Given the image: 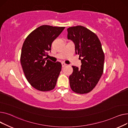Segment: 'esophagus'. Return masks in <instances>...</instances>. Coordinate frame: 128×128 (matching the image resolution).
<instances>
[{"label": "esophagus", "instance_id": "34e87169", "mask_svg": "<svg viewBox=\"0 0 128 128\" xmlns=\"http://www.w3.org/2000/svg\"><path fill=\"white\" fill-rule=\"evenodd\" d=\"M62 67H64V66L66 65V64L64 63V62H62Z\"/></svg>", "mask_w": 128, "mask_h": 128}]
</instances>
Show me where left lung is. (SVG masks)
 <instances>
[{"label":"left lung","mask_w":128,"mask_h":128,"mask_svg":"<svg viewBox=\"0 0 128 128\" xmlns=\"http://www.w3.org/2000/svg\"><path fill=\"white\" fill-rule=\"evenodd\" d=\"M67 31L68 39L74 43L82 63L80 68L72 66L70 87L76 93L87 94L95 87L103 74L104 54L101 43L94 33L84 26L69 27Z\"/></svg>","instance_id":"1"}]
</instances>
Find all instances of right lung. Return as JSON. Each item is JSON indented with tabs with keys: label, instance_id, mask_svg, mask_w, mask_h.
Here are the masks:
<instances>
[{
	"label": "right lung",
	"instance_id": "right-lung-1",
	"mask_svg": "<svg viewBox=\"0 0 128 128\" xmlns=\"http://www.w3.org/2000/svg\"><path fill=\"white\" fill-rule=\"evenodd\" d=\"M64 27L42 25L30 34L22 45L20 64L28 82L38 90L53 89L62 70V64L54 62L48 56L52 42L62 33Z\"/></svg>",
	"mask_w": 128,
	"mask_h": 128
}]
</instances>
